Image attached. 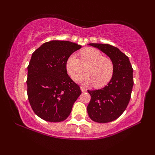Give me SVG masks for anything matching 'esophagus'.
<instances>
[{"label":"esophagus","mask_w":155,"mask_h":155,"mask_svg":"<svg viewBox=\"0 0 155 155\" xmlns=\"http://www.w3.org/2000/svg\"><path fill=\"white\" fill-rule=\"evenodd\" d=\"M80 88H81V91H82V92H86V91H87L86 88H84V87H82V86H81V87H80Z\"/></svg>","instance_id":"1"}]
</instances>
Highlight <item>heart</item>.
Returning a JSON list of instances; mask_svg holds the SVG:
<instances>
[{
  "label": "heart",
  "instance_id": "heart-1",
  "mask_svg": "<svg viewBox=\"0 0 155 155\" xmlns=\"http://www.w3.org/2000/svg\"><path fill=\"white\" fill-rule=\"evenodd\" d=\"M86 65L87 74L79 75ZM65 68L68 75L81 84L94 83L96 87L104 86L111 80L114 71V65L110 58H105L97 49L89 48L79 52V59L71 54L65 61Z\"/></svg>",
  "mask_w": 155,
  "mask_h": 155
}]
</instances>
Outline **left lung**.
I'll return each mask as SVG.
<instances>
[{"instance_id": "obj_1", "label": "left lung", "mask_w": 155, "mask_h": 155, "mask_svg": "<svg viewBox=\"0 0 155 155\" xmlns=\"http://www.w3.org/2000/svg\"><path fill=\"white\" fill-rule=\"evenodd\" d=\"M108 55L114 65L109 83L104 88L88 90L91 100L87 113L92 121L106 123L117 120L128 105L133 86V69L128 57L109 44H90Z\"/></svg>"}]
</instances>
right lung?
<instances>
[{
  "mask_svg": "<svg viewBox=\"0 0 155 155\" xmlns=\"http://www.w3.org/2000/svg\"><path fill=\"white\" fill-rule=\"evenodd\" d=\"M81 47L68 41H51L33 53L28 66L27 93L32 109L51 122L66 120L81 95L77 84L68 75V57Z\"/></svg>",
  "mask_w": 155,
  "mask_h": 155,
  "instance_id": "add662e5",
  "label": "right lung"
}]
</instances>
